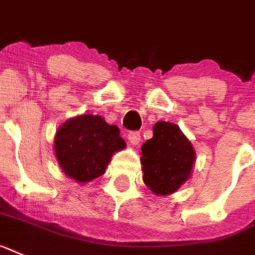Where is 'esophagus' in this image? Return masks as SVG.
Segmentation results:
<instances>
[{"label":"esophagus","mask_w":255,"mask_h":255,"mask_svg":"<svg viewBox=\"0 0 255 255\" xmlns=\"http://www.w3.org/2000/svg\"><path fill=\"white\" fill-rule=\"evenodd\" d=\"M128 139H129L130 144L136 146V144H139L140 142V134L138 131H130L129 134H128Z\"/></svg>","instance_id":"1"}]
</instances>
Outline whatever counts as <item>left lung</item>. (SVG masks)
Segmentation results:
<instances>
[{"label":"left lung","instance_id":"obj_1","mask_svg":"<svg viewBox=\"0 0 255 255\" xmlns=\"http://www.w3.org/2000/svg\"><path fill=\"white\" fill-rule=\"evenodd\" d=\"M194 160V148L180 128L156 123L153 136L142 146L143 182L153 194H172L190 177Z\"/></svg>","mask_w":255,"mask_h":255}]
</instances>
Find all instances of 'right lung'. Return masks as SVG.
Segmentation results:
<instances>
[{
	"mask_svg": "<svg viewBox=\"0 0 255 255\" xmlns=\"http://www.w3.org/2000/svg\"><path fill=\"white\" fill-rule=\"evenodd\" d=\"M125 146L119 128L105 123L102 116L82 115L67 120L54 136L60 167L81 184L104 174L113 153Z\"/></svg>",
	"mask_w": 255,
	"mask_h": 255,
	"instance_id": "right-lung-1",
	"label": "right lung"
}]
</instances>
